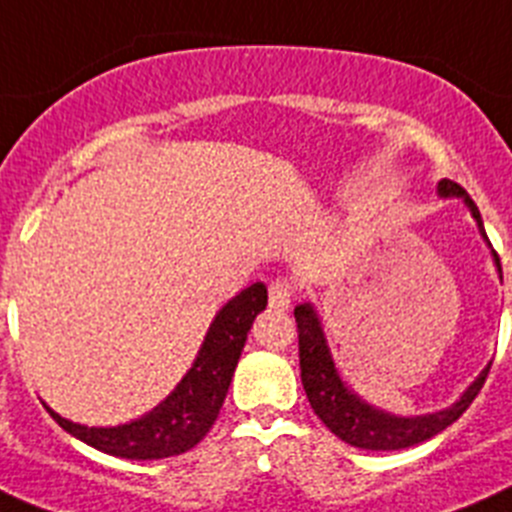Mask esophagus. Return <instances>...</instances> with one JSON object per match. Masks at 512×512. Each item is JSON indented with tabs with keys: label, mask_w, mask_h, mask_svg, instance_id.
I'll return each mask as SVG.
<instances>
[{
	"label": "esophagus",
	"mask_w": 512,
	"mask_h": 512,
	"mask_svg": "<svg viewBox=\"0 0 512 512\" xmlns=\"http://www.w3.org/2000/svg\"><path fill=\"white\" fill-rule=\"evenodd\" d=\"M290 303H293V285L288 280H273L270 283V308L288 311Z\"/></svg>",
	"instance_id": "1"
}]
</instances>
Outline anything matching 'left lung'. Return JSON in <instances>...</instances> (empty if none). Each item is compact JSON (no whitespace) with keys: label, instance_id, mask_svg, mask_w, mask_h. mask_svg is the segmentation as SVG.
I'll return each instance as SVG.
<instances>
[{"label":"left lung","instance_id":"1","mask_svg":"<svg viewBox=\"0 0 512 512\" xmlns=\"http://www.w3.org/2000/svg\"><path fill=\"white\" fill-rule=\"evenodd\" d=\"M436 193L439 199H462L464 206L469 209L472 219L477 222L480 237L485 239V245L490 247L492 262H495L497 278L503 280V267H500V257L492 250L490 239H487L485 224L477 204L469 199V193L464 191L459 183L441 178L436 183ZM296 321H298V354H301V382L303 390L308 395L313 413L326 423L331 434H336L347 444L357 446V449L370 451H395L408 449L421 441L431 439V436L441 434L446 426L457 421L474 395L480 393L482 382H485L487 372H490L492 362H487L485 370L474 377L467 385L462 395L446 408L431 413H418V416H400V413H390L385 408L367 403L365 398H359L347 382H344L342 372L336 367L334 357H331L329 342H326V331L321 324V316L313 303H298L296 306Z\"/></svg>","mask_w":512,"mask_h":512}]
</instances>
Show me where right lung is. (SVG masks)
<instances>
[{"label":"right lung","mask_w":512,"mask_h":512,"mask_svg":"<svg viewBox=\"0 0 512 512\" xmlns=\"http://www.w3.org/2000/svg\"><path fill=\"white\" fill-rule=\"evenodd\" d=\"M265 283H252L229 298L209 324L191 370L181 377L173 393L165 395L153 411L142 413L117 426H84L55 413V423L78 441L119 459H165L176 457L199 444L214 426L219 408L229 393L239 354L257 313L265 311Z\"/></svg>","instance_id":"obj_1"}]
</instances>
